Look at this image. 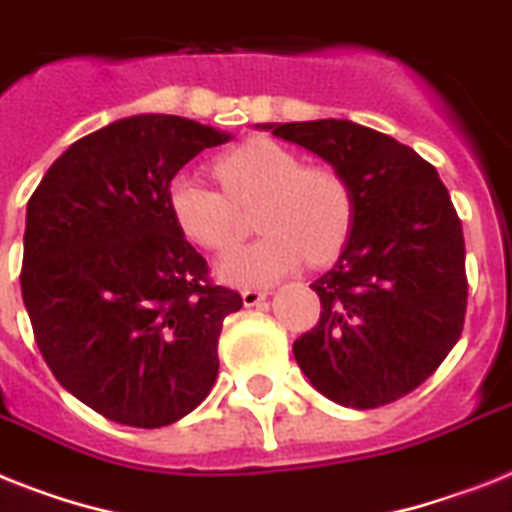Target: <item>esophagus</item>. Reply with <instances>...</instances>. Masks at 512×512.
Segmentation results:
<instances>
[{"label":"esophagus","mask_w":512,"mask_h":512,"mask_svg":"<svg viewBox=\"0 0 512 512\" xmlns=\"http://www.w3.org/2000/svg\"><path fill=\"white\" fill-rule=\"evenodd\" d=\"M268 297V292H260V289H244L242 292V302L244 307H260Z\"/></svg>","instance_id":"esophagus-1"}]
</instances>
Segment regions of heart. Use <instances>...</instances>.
Returning <instances> with one entry per match:
<instances>
[{
  "instance_id": "heart-1",
  "label": "heart",
  "mask_w": 512,
  "mask_h": 512,
  "mask_svg": "<svg viewBox=\"0 0 512 512\" xmlns=\"http://www.w3.org/2000/svg\"><path fill=\"white\" fill-rule=\"evenodd\" d=\"M213 173L223 194L181 173L168 186V207L186 239L223 252L239 239L231 202L260 197L255 228L263 236L220 257L215 270L223 281L270 284L305 260L326 265L342 252L352 226V191L336 168L302 165L294 149L252 136L215 157Z\"/></svg>"
}]
</instances>
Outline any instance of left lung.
<instances>
[{
  "label": "left lung",
  "mask_w": 512,
  "mask_h": 512,
  "mask_svg": "<svg viewBox=\"0 0 512 512\" xmlns=\"http://www.w3.org/2000/svg\"><path fill=\"white\" fill-rule=\"evenodd\" d=\"M326 160L352 191V226L313 284L321 321L294 342L310 384L336 405H386L439 368L463 331L465 242L434 165L352 120L265 123Z\"/></svg>",
  "instance_id": "obj_1"
}]
</instances>
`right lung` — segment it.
Listing matches in <instances>:
<instances>
[{"mask_svg": "<svg viewBox=\"0 0 512 512\" xmlns=\"http://www.w3.org/2000/svg\"><path fill=\"white\" fill-rule=\"evenodd\" d=\"M231 134L131 115L70 144L26 210L20 289L54 378L110 421L160 429L205 400L242 307L170 215L168 186Z\"/></svg>", "mask_w": 512, "mask_h": 512, "instance_id": "add662e5", "label": "right lung"}]
</instances>
